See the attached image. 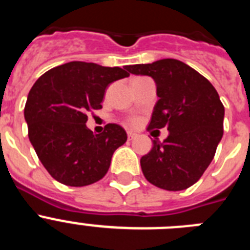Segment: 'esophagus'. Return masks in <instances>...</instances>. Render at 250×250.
I'll use <instances>...</instances> for the list:
<instances>
[{
	"label": "esophagus",
	"mask_w": 250,
	"mask_h": 250,
	"mask_svg": "<svg viewBox=\"0 0 250 250\" xmlns=\"http://www.w3.org/2000/svg\"><path fill=\"white\" fill-rule=\"evenodd\" d=\"M138 136V132L135 131H127V138H129V140H132L134 138H136Z\"/></svg>",
	"instance_id": "34e87169"
}]
</instances>
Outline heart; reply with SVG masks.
Segmentation results:
<instances>
[{
  "mask_svg": "<svg viewBox=\"0 0 250 250\" xmlns=\"http://www.w3.org/2000/svg\"><path fill=\"white\" fill-rule=\"evenodd\" d=\"M129 123L130 124H136V123H138V120H136V119H130Z\"/></svg>",
  "mask_w": 250,
  "mask_h": 250,
  "instance_id": "obj_1",
  "label": "heart"
}]
</instances>
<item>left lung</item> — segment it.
<instances>
[{
    "mask_svg": "<svg viewBox=\"0 0 250 250\" xmlns=\"http://www.w3.org/2000/svg\"><path fill=\"white\" fill-rule=\"evenodd\" d=\"M134 75H146L156 83L158 103L147 130L167 127L163 143L140 159L149 183L170 191L195 184L215 155L223 138L224 106L203 75L175 59L126 66Z\"/></svg>",
    "mask_w": 250,
    "mask_h": 250,
    "instance_id": "1",
    "label": "left lung"
}]
</instances>
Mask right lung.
<instances>
[{
	"instance_id": "obj_1",
	"label": "right lung",
	"mask_w": 250,
	"mask_h": 250,
	"mask_svg": "<svg viewBox=\"0 0 250 250\" xmlns=\"http://www.w3.org/2000/svg\"><path fill=\"white\" fill-rule=\"evenodd\" d=\"M126 67L71 61L51 68L30 90L25 106L28 139L48 174L61 184L85 187L105 176L126 131L107 124L101 134L86 126L101 109L106 87L129 76Z\"/></svg>"
}]
</instances>
